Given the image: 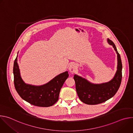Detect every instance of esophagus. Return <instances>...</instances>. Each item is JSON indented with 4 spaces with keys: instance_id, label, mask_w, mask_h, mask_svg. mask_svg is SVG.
I'll return each mask as SVG.
<instances>
[{
    "instance_id": "esophagus-1",
    "label": "esophagus",
    "mask_w": 133,
    "mask_h": 133,
    "mask_svg": "<svg viewBox=\"0 0 133 133\" xmlns=\"http://www.w3.org/2000/svg\"><path fill=\"white\" fill-rule=\"evenodd\" d=\"M76 69H77V67L75 64H71L70 65L69 67V70L71 73L73 74L76 71Z\"/></svg>"
}]
</instances>
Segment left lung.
<instances>
[{"label":"left lung","instance_id":"1","mask_svg":"<svg viewBox=\"0 0 133 133\" xmlns=\"http://www.w3.org/2000/svg\"><path fill=\"white\" fill-rule=\"evenodd\" d=\"M107 42L112 45L117 54V70L114 77L107 83L94 84L78 75H75L76 89L80 100L88 105H96L106 102L112 97L118 91L122 78V63L119 54L111 41Z\"/></svg>","mask_w":133,"mask_h":133}]
</instances>
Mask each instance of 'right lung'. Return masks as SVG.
<instances>
[{
    "label": "right lung",
    "instance_id": "add662e5",
    "mask_svg": "<svg viewBox=\"0 0 133 133\" xmlns=\"http://www.w3.org/2000/svg\"><path fill=\"white\" fill-rule=\"evenodd\" d=\"M13 73L15 89L22 98L31 105L46 107L52 106L57 102L61 89L69 76L68 71H65L42 86L27 84L21 76L17 56L14 64Z\"/></svg>",
    "mask_w": 133,
    "mask_h": 133
}]
</instances>
